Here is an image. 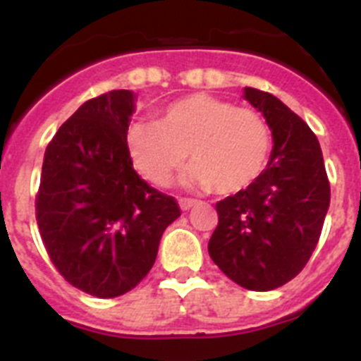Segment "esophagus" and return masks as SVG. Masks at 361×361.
<instances>
[{"label": "esophagus", "mask_w": 361, "mask_h": 361, "mask_svg": "<svg viewBox=\"0 0 361 361\" xmlns=\"http://www.w3.org/2000/svg\"><path fill=\"white\" fill-rule=\"evenodd\" d=\"M197 204V200H193V199H178V206H180V209H183V212H188V209L190 208H193V206H195Z\"/></svg>", "instance_id": "1"}]
</instances>
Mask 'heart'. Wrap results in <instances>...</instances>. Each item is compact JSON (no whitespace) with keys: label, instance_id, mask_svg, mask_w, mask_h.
Listing matches in <instances>:
<instances>
[{"label":"heart","instance_id":"heart-1","mask_svg":"<svg viewBox=\"0 0 361 361\" xmlns=\"http://www.w3.org/2000/svg\"><path fill=\"white\" fill-rule=\"evenodd\" d=\"M135 168L149 183L164 186L186 162L195 164L184 180L222 195L250 188L266 168L271 130L253 108L209 94H191L166 106L157 121H137L128 128Z\"/></svg>","mask_w":361,"mask_h":361}]
</instances>
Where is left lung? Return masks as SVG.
I'll list each match as a JSON object with an SVG mask.
<instances>
[{"instance_id":"1","label":"left lung","mask_w":361,"mask_h":361,"mask_svg":"<svg viewBox=\"0 0 361 361\" xmlns=\"http://www.w3.org/2000/svg\"><path fill=\"white\" fill-rule=\"evenodd\" d=\"M273 132L267 168L250 188L215 204L213 262L251 291H271L304 269L320 238L331 186L317 135L267 92L245 88Z\"/></svg>"}]
</instances>
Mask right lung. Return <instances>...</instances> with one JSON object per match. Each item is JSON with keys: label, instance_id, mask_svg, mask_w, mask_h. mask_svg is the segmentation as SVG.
I'll return each mask as SVG.
<instances>
[{"label": "right lung", "instance_id": "obj_1", "mask_svg": "<svg viewBox=\"0 0 361 361\" xmlns=\"http://www.w3.org/2000/svg\"><path fill=\"white\" fill-rule=\"evenodd\" d=\"M133 94L86 101L47 146L36 220L50 260L73 288L99 298L132 291L155 264L177 200L133 170Z\"/></svg>", "mask_w": 361, "mask_h": 361}]
</instances>
